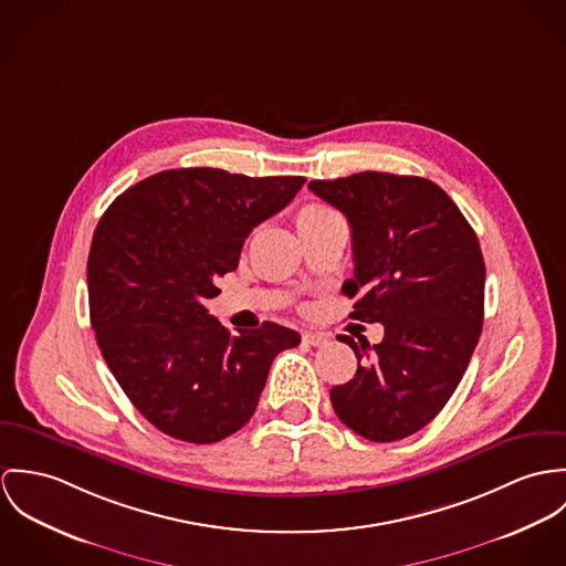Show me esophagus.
Segmentation results:
<instances>
[{"label": "esophagus", "mask_w": 566, "mask_h": 566, "mask_svg": "<svg viewBox=\"0 0 566 566\" xmlns=\"http://www.w3.org/2000/svg\"><path fill=\"white\" fill-rule=\"evenodd\" d=\"M302 338H304L308 345H313V347H321V345L327 343V334H323V332H304Z\"/></svg>", "instance_id": "34e87169"}]
</instances>
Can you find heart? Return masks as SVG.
I'll use <instances>...</instances> for the list:
<instances>
[{"instance_id":"b5f03b06","label":"heart","mask_w":566,"mask_h":566,"mask_svg":"<svg viewBox=\"0 0 566 566\" xmlns=\"http://www.w3.org/2000/svg\"><path fill=\"white\" fill-rule=\"evenodd\" d=\"M327 214H332V210L325 208V206H321V203H306V206H302V208L297 210V214H295L297 230L304 228L306 223H311L314 219H321V217H327Z\"/></svg>"}]
</instances>
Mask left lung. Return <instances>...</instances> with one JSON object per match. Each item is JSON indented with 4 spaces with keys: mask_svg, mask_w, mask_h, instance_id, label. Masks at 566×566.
I'll return each instance as SVG.
<instances>
[{
    "mask_svg": "<svg viewBox=\"0 0 566 566\" xmlns=\"http://www.w3.org/2000/svg\"><path fill=\"white\" fill-rule=\"evenodd\" d=\"M308 189L352 226L356 266L343 284L356 297L352 316L384 325L374 347L338 336L358 371L329 390L334 412L374 442L406 439L444 408L480 340L486 269L478 237L426 178L363 171Z\"/></svg>",
    "mask_w": 566,
    "mask_h": 566,
    "instance_id": "left-lung-1",
    "label": "left lung"
}]
</instances>
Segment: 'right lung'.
<instances>
[{
  "label": "right lung",
  "mask_w": 566,
  "mask_h": 566,
  "mask_svg": "<svg viewBox=\"0 0 566 566\" xmlns=\"http://www.w3.org/2000/svg\"><path fill=\"white\" fill-rule=\"evenodd\" d=\"M304 182L171 169L129 187L99 219L86 264L91 325L127 399L167 437L210 444L239 432L273 358L300 345L273 321L234 336L206 302L253 228Z\"/></svg>",
  "instance_id": "obj_1"
}]
</instances>
